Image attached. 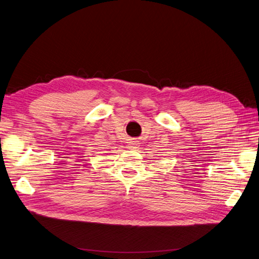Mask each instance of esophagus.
I'll return each mask as SVG.
<instances>
[{"label":"esophagus","instance_id":"34e87169","mask_svg":"<svg viewBox=\"0 0 259 259\" xmlns=\"http://www.w3.org/2000/svg\"><path fill=\"white\" fill-rule=\"evenodd\" d=\"M129 148L133 149V151H136L137 148H139V144L137 143V142H132V143L129 145Z\"/></svg>","mask_w":259,"mask_h":259}]
</instances>
